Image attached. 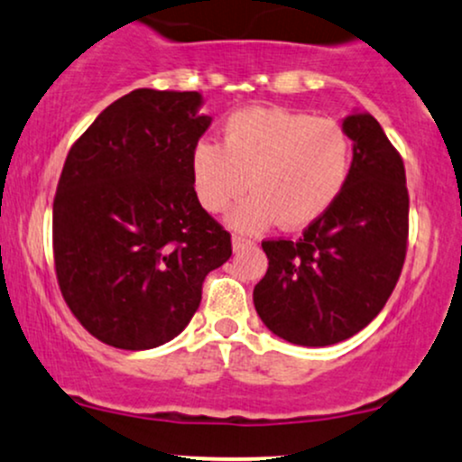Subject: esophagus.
Listing matches in <instances>:
<instances>
[{
	"instance_id": "esophagus-1",
	"label": "esophagus",
	"mask_w": 462,
	"mask_h": 462,
	"mask_svg": "<svg viewBox=\"0 0 462 462\" xmlns=\"http://www.w3.org/2000/svg\"><path fill=\"white\" fill-rule=\"evenodd\" d=\"M231 242H233V251H236V253H240L242 248H246V246L253 245V242L248 240V237H245V236H233Z\"/></svg>"
}]
</instances>
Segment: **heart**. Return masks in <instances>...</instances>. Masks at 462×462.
Here are the masks:
<instances>
[{"mask_svg": "<svg viewBox=\"0 0 462 462\" xmlns=\"http://www.w3.org/2000/svg\"><path fill=\"white\" fill-rule=\"evenodd\" d=\"M351 139L338 122L279 106L240 108L222 126V146L203 139L191 150V183L211 214L248 189L251 199L229 214L240 231L274 220L299 229L319 220L343 191Z\"/></svg>", "mask_w": 462, "mask_h": 462, "instance_id": "obj_1", "label": "heart"}]
</instances>
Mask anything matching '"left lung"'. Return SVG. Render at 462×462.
<instances>
[{"label":"left lung","instance_id":"1","mask_svg":"<svg viewBox=\"0 0 462 462\" xmlns=\"http://www.w3.org/2000/svg\"><path fill=\"white\" fill-rule=\"evenodd\" d=\"M354 162L336 203L297 242H262L268 271L253 290L259 319L279 338L328 346L382 312L406 257L403 162L371 113L343 119Z\"/></svg>","mask_w":462,"mask_h":462}]
</instances>
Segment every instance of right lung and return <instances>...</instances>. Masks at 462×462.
I'll list each match as a JSON object with an SVG mask.
<instances>
[{
    "label": "right lung",
    "instance_id": "obj_1",
    "mask_svg": "<svg viewBox=\"0 0 462 462\" xmlns=\"http://www.w3.org/2000/svg\"><path fill=\"white\" fill-rule=\"evenodd\" d=\"M199 91L134 89L106 106L67 154L54 199L60 292L102 343H170L200 305L231 236L200 207L191 150L209 128Z\"/></svg>",
    "mask_w": 462,
    "mask_h": 462
}]
</instances>
